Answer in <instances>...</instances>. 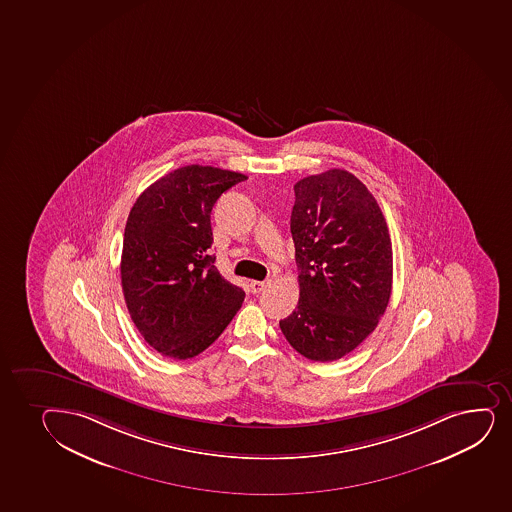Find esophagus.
Returning <instances> with one entry per match:
<instances>
[{"label": "esophagus", "instance_id": "obj_1", "mask_svg": "<svg viewBox=\"0 0 512 512\" xmlns=\"http://www.w3.org/2000/svg\"><path fill=\"white\" fill-rule=\"evenodd\" d=\"M269 284V281H252L250 282V289H252L253 294H260L267 289Z\"/></svg>", "mask_w": 512, "mask_h": 512}]
</instances>
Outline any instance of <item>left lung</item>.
Returning <instances> with one entry per match:
<instances>
[{"instance_id": "8db88e82", "label": "left lung", "mask_w": 512, "mask_h": 512, "mask_svg": "<svg viewBox=\"0 0 512 512\" xmlns=\"http://www.w3.org/2000/svg\"><path fill=\"white\" fill-rule=\"evenodd\" d=\"M294 196L299 301L279 327L306 359L337 361L385 315L393 279L390 233L373 194L347 170L301 178Z\"/></svg>"}]
</instances>
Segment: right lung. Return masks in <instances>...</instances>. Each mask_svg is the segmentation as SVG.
Segmentation results:
<instances>
[{"label": "right lung", "mask_w": 512, "mask_h": 512, "mask_svg": "<svg viewBox=\"0 0 512 512\" xmlns=\"http://www.w3.org/2000/svg\"><path fill=\"white\" fill-rule=\"evenodd\" d=\"M245 175L187 165L168 173L134 202L122 245L121 281L139 334L165 357L206 351L242 308L245 293L219 274L211 211Z\"/></svg>", "instance_id": "obj_1"}]
</instances>
